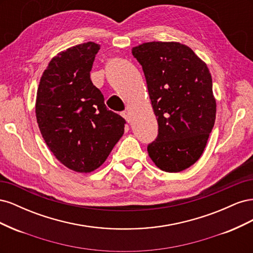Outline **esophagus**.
Returning a JSON list of instances; mask_svg holds the SVG:
<instances>
[{"instance_id": "esophagus-1", "label": "esophagus", "mask_w": 253, "mask_h": 253, "mask_svg": "<svg viewBox=\"0 0 253 253\" xmlns=\"http://www.w3.org/2000/svg\"><path fill=\"white\" fill-rule=\"evenodd\" d=\"M121 115H122V117H124L128 122V124H131V116H129L128 112H126H126H122Z\"/></svg>"}]
</instances>
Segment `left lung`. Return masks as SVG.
<instances>
[{"instance_id":"obj_1","label":"left lung","mask_w":253,"mask_h":253,"mask_svg":"<svg viewBox=\"0 0 253 253\" xmlns=\"http://www.w3.org/2000/svg\"><path fill=\"white\" fill-rule=\"evenodd\" d=\"M132 53L142 66L158 122L149 156L163 171L186 170L202 156L215 122L209 68L178 42L143 43Z\"/></svg>"}]
</instances>
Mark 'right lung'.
Listing matches in <instances>:
<instances>
[{"label":"right lung","mask_w":253,"mask_h":253,"mask_svg":"<svg viewBox=\"0 0 253 253\" xmlns=\"http://www.w3.org/2000/svg\"><path fill=\"white\" fill-rule=\"evenodd\" d=\"M100 45H76L53 57L40 79L36 117L43 139L61 164L79 173L100 167L124 135L126 120L109 111L90 80Z\"/></svg>","instance_id":"1"}]
</instances>
